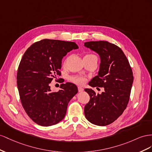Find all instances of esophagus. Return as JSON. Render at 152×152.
Masks as SVG:
<instances>
[{"label":"esophagus","instance_id":"esophagus-1","mask_svg":"<svg viewBox=\"0 0 152 152\" xmlns=\"http://www.w3.org/2000/svg\"><path fill=\"white\" fill-rule=\"evenodd\" d=\"M77 89H78V92H83V91L84 90V89L82 88V87H81V86H78V87H77Z\"/></svg>","mask_w":152,"mask_h":152}]
</instances>
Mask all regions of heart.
Returning a JSON list of instances; mask_svg holds the SVG:
<instances>
[{
  "label": "heart",
  "instance_id": "obj_1",
  "mask_svg": "<svg viewBox=\"0 0 152 152\" xmlns=\"http://www.w3.org/2000/svg\"><path fill=\"white\" fill-rule=\"evenodd\" d=\"M96 57V56L93 54H88L85 56V57ZM69 79L71 82H72V83H75L76 84H78V85L83 84L86 81V78L85 77L77 76V75L70 76Z\"/></svg>",
  "mask_w": 152,
  "mask_h": 152
}]
</instances>
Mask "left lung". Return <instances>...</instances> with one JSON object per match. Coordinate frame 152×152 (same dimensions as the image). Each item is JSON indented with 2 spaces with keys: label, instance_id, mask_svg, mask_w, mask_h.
Segmentation results:
<instances>
[{
  "label": "left lung",
  "instance_id": "left-lung-1",
  "mask_svg": "<svg viewBox=\"0 0 152 152\" xmlns=\"http://www.w3.org/2000/svg\"><path fill=\"white\" fill-rule=\"evenodd\" d=\"M85 46L97 53L101 58L98 75L89 82L92 87L104 88L101 94L85 88L90 101L85 106L86 118L99 126L115 121L126 109L134 80L131 66L120 48L107 41H90Z\"/></svg>",
  "mask_w": 152,
  "mask_h": 152
}]
</instances>
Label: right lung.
I'll return each mask as SVG.
<instances>
[{"label": "right lung", "instance_id": "1", "mask_svg": "<svg viewBox=\"0 0 152 152\" xmlns=\"http://www.w3.org/2000/svg\"><path fill=\"white\" fill-rule=\"evenodd\" d=\"M78 48L74 42L45 39L26 50L17 72V86L21 104L28 116L41 126L60 122L69 102L77 93L71 83H62L58 92H51L50 83L61 75L62 58Z\"/></svg>", "mask_w": 152, "mask_h": 152}]
</instances>
